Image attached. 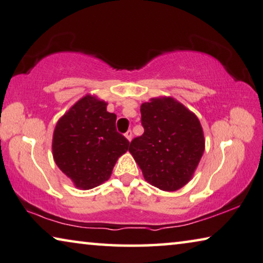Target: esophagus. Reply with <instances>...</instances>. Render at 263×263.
Wrapping results in <instances>:
<instances>
[{
	"instance_id": "obj_1",
	"label": "esophagus",
	"mask_w": 263,
	"mask_h": 263,
	"mask_svg": "<svg viewBox=\"0 0 263 263\" xmlns=\"http://www.w3.org/2000/svg\"><path fill=\"white\" fill-rule=\"evenodd\" d=\"M124 136H126V139L128 140V141H130L132 140V137H133V132L132 130H128L126 134H124Z\"/></svg>"
}]
</instances>
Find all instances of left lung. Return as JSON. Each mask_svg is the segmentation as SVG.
<instances>
[{"label": "left lung", "instance_id": "obj_1", "mask_svg": "<svg viewBox=\"0 0 263 263\" xmlns=\"http://www.w3.org/2000/svg\"><path fill=\"white\" fill-rule=\"evenodd\" d=\"M144 133L129 152L145 181L164 192L187 184L204 152V136L196 115L173 98H155L141 106Z\"/></svg>", "mask_w": 263, "mask_h": 263}]
</instances>
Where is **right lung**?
<instances>
[{
    "label": "right lung",
    "mask_w": 263,
    "mask_h": 263,
    "mask_svg": "<svg viewBox=\"0 0 263 263\" xmlns=\"http://www.w3.org/2000/svg\"><path fill=\"white\" fill-rule=\"evenodd\" d=\"M116 115L107 103L86 95L56 123L52 156L62 173L80 189H91L106 182L129 141L116 130Z\"/></svg>",
    "instance_id": "add662e5"
}]
</instances>
